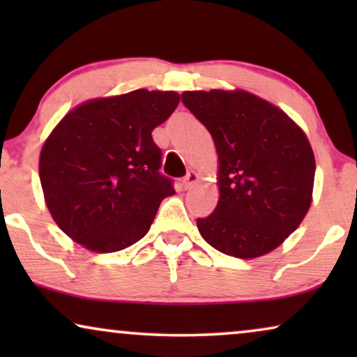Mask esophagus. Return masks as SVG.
Segmentation results:
<instances>
[{
  "instance_id": "obj_1",
  "label": "esophagus",
  "mask_w": 357,
  "mask_h": 357,
  "mask_svg": "<svg viewBox=\"0 0 357 357\" xmlns=\"http://www.w3.org/2000/svg\"><path fill=\"white\" fill-rule=\"evenodd\" d=\"M197 182H198V174H197V172H188L187 177L183 178L182 185H183L185 190H190Z\"/></svg>"
}]
</instances>
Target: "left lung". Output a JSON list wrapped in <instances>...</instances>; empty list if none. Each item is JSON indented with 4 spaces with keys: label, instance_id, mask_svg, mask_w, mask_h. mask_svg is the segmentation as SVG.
<instances>
[{
    "label": "left lung",
    "instance_id": "8db88e82",
    "mask_svg": "<svg viewBox=\"0 0 357 357\" xmlns=\"http://www.w3.org/2000/svg\"><path fill=\"white\" fill-rule=\"evenodd\" d=\"M182 102L213 136L219 199L197 219L209 245L236 258L280 247L312 204L315 155L304 130L252 92L185 91Z\"/></svg>",
    "mask_w": 357,
    "mask_h": 357
}]
</instances>
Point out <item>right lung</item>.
<instances>
[{
    "label": "right lung",
    "mask_w": 357,
    "mask_h": 357,
    "mask_svg": "<svg viewBox=\"0 0 357 357\" xmlns=\"http://www.w3.org/2000/svg\"><path fill=\"white\" fill-rule=\"evenodd\" d=\"M180 102L174 91L136 89L79 104L42 146L38 175L56 226L97 253L133 245L148 234L159 204L175 193L159 174L153 130Z\"/></svg>",
    "instance_id": "1"
}]
</instances>
